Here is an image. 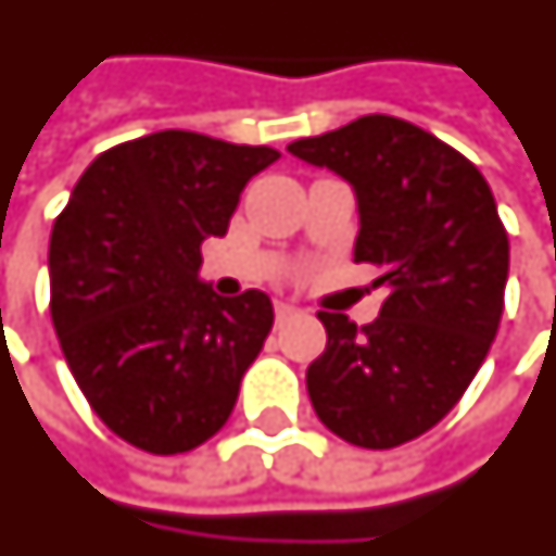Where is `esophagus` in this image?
Returning <instances> with one entry per match:
<instances>
[{"label":"esophagus","instance_id":"1","mask_svg":"<svg viewBox=\"0 0 556 556\" xmlns=\"http://www.w3.org/2000/svg\"><path fill=\"white\" fill-rule=\"evenodd\" d=\"M295 314L293 305H287V302H275V319L278 323H283V319H290Z\"/></svg>","mask_w":556,"mask_h":556}]
</instances>
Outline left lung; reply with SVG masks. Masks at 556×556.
Returning <instances> with one entry per match:
<instances>
[{"instance_id":"obj_1","label":"left lung","mask_w":556,"mask_h":556,"mask_svg":"<svg viewBox=\"0 0 556 556\" xmlns=\"http://www.w3.org/2000/svg\"><path fill=\"white\" fill-rule=\"evenodd\" d=\"M355 189V263L382 275L370 326L319 311L326 352L307 367L317 417L355 447L391 450L456 406L489 355L509 273V239L471 160L403 117L364 115L290 144Z\"/></svg>"}]
</instances>
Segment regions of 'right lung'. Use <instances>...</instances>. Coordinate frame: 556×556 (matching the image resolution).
<instances>
[{
    "instance_id": "1",
    "label": "right lung",
    "mask_w": 556,
    "mask_h": 556,
    "mask_svg": "<svg viewBox=\"0 0 556 556\" xmlns=\"http://www.w3.org/2000/svg\"><path fill=\"white\" fill-rule=\"evenodd\" d=\"M281 153L162 129L100 153L55 218L50 314L85 400L117 439L156 456L213 439L273 328L261 290L198 281L239 192Z\"/></svg>"
}]
</instances>
